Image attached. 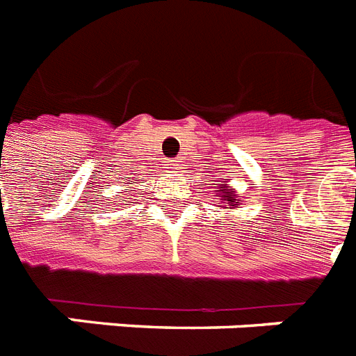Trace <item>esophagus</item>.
<instances>
[{"label":"esophagus","mask_w":356,"mask_h":356,"mask_svg":"<svg viewBox=\"0 0 356 356\" xmlns=\"http://www.w3.org/2000/svg\"><path fill=\"white\" fill-rule=\"evenodd\" d=\"M177 166H179V164L175 161L168 162V170H172V172H175V170H177Z\"/></svg>","instance_id":"esophagus-1"}]
</instances>
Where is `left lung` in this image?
Returning <instances> with one entry per match:
<instances>
[{
  "label": "left lung",
  "instance_id": "left-lung-1",
  "mask_svg": "<svg viewBox=\"0 0 356 356\" xmlns=\"http://www.w3.org/2000/svg\"><path fill=\"white\" fill-rule=\"evenodd\" d=\"M214 192H216L218 197L222 200V203L218 207H223L225 211H227V209H236L238 203H240V195H238V192L233 186H229L227 181L220 183L218 190H214Z\"/></svg>",
  "mask_w": 356,
  "mask_h": 356
}]
</instances>
